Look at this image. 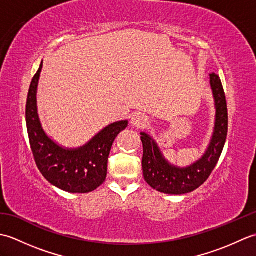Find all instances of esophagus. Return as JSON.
Wrapping results in <instances>:
<instances>
[{
    "label": "esophagus",
    "instance_id": "obj_1",
    "mask_svg": "<svg viewBox=\"0 0 256 256\" xmlns=\"http://www.w3.org/2000/svg\"><path fill=\"white\" fill-rule=\"evenodd\" d=\"M131 123L134 125V126H136L138 128H143L150 124V118L148 116H144V114H136V116H134L132 118Z\"/></svg>",
    "mask_w": 256,
    "mask_h": 256
}]
</instances>
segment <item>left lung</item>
Returning <instances> with one entry per match:
<instances>
[{
    "mask_svg": "<svg viewBox=\"0 0 256 256\" xmlns=\"http://www.w3.org/2000/svg\"><path fill=\"white\" fill-rule=\"evenodd\" d=\"M216 101L214 133L202 158L187 168L170 166L162 156L156 143L146 133H140L143 143L142 167L145 182L160 192L182 194L200 187L211 175L224 150L228 135V108L224 86L216 74H210Z\"/></svg>",
    "mask_w": 256,
    "mask_h": 256,
    "instance_id": "8db88e82",
    "label": "left lung"
}]
</instances>
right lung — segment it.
<instances>
[{
	"label": "right lung",
	"mask_w": 256,
	"mask_h": 256,
	"mask_svg": "<svg viewBox=\"0 0 256 256\" xmlns=\"http://www.w3.org/2000/svg\"><path fill=\"white\" fill-rule=\"evenodd\" d=\"M42 62L32 78L26 102V126L32 156L38 170L48 182L64 192H94L106 178L108 158L114 140L126 128L128 121L108 125L78 150H64L42 131L38 118L36 91Z\"/></svg>",
	"instance_id": "right-lung-1"
}]
</instances>
